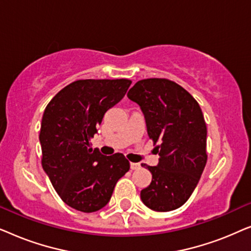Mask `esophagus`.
Segmentation results:
<instances>
[{
	"label": "esophagus",
	"mask_w": 251,
	"mask_h": 251,
	"mask_svg": "<svg viewBox=\"0 0 251 251\" xmlns=\"http://www.w3.org/2000/svg\"><path fill=\"white\" fill-rule=\"evenodd\" d=\"M139 167H140V164H139V163L130 162V168H131V170H136V169H138Z\"/></svg>",
	"instance_id": "obj_1"
}]
</instances>
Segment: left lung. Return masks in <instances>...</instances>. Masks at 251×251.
<instances>
[{
  "label": "left lung",
  "instance_id": "8db88e82",
  "mask_svg": "<svg viewBox=\"0 0 251 251\" xmlns=\"http://www.w3.org/2000/svg\"><path fill=\"white\" fill-rule=\"evenodd\" d=\"M126 96L142 109L150 138L160 144L156 166L142 164L152 181L140 191V199L154 211L178 209L193 193L207 163V126L200 106L167 78L138 81Z\"/></svg>",
  "mask_w": 251,
  "mask_h": 251
}]
</instances>
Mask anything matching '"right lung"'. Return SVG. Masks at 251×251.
Segmentation results:
<instances>
[{
  "label": "right lung",
  "instance_id": "1",
  "mask_svg": "<svg viewBox=\"0 0 251 251\" xmlns=\"http://www.w3.org/2000/svg\"><path fill=\"white\" fill-rule=\"evenodd\" d=\"M131 81L78 80L58 92L41 122L42 167L65 203L95 212L111 200L118 180L129 170L121 153L102 155L92 150L105 113L128 91Z\"/></svg>",
  "mask_w": 251,
  "mask_h": 251
}]
</instances>
